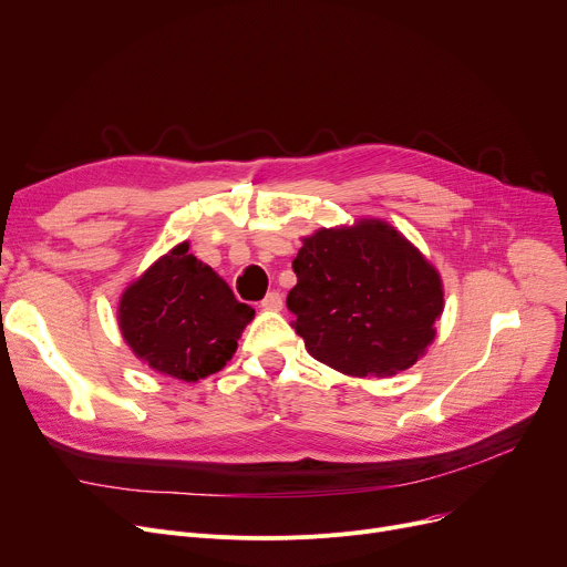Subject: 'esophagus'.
Wrapping results in <instances>:
<instances>
[{"label":"esophagus","mask_w":567,"mask_h":567,"mask_svg":"<svg viewBox=\"0 0 567 567\" xmlns=\"http://www.w3.org/2000/svg\"><path fill=\"white\" fill-rule=\"evenodd\" d=\"M259 306H261V310L278 312V310H282V296L278 291H268Z\"/></svg>","instance_id":"obj_1"}]
</instances>
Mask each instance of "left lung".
<instances>
[{"instance_id": "left-lung-1", "label": "left lung", "mask_w": 567, "mask_h": 567, "mask_svg": "<svg viewBox=\"0 0 567 567\" xmlns=\"http://www.w3.org/2000/svg\"><path fill=\"white\" fill-rule=\"evenodd\" d=\"M293 274L291 326L323 365L349 377H391L434 342L441 276L385 220L361 218L303 236Z\"/></svg>"}]
</instances>
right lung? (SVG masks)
<instances>
[{
  "label": "right lung",
  "instance_id": "1",
  "mask_svg": "<svg viewBox=\"0 0 567 567\" xmlns=\"http://www.w3.org/2000/svg\"><path fill=\"white\" fill-rule=\"evenodd\" d=\"M255 310L238 303L212 266L174 246L122 293L116 321L122 338L152 370L199 381L220 372L238 347Z\"/></svg>",
  "mask_w": 567,
  "mask_h": 567
}]
</instances>
